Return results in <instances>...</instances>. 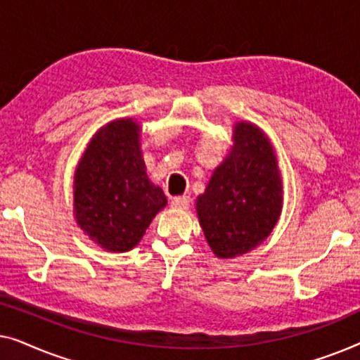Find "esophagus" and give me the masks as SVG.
Segmentation results:
<instances>
[{
    "label": "esophagus",
    "mask_w": 360,
    "mask_h": 360,
    "mask_svg": "<svg viewBox=\"0 0 360 360\" xmlns=\"http://www.w3.org/2000/svg\"><path fill=\"white\" fill-rule=\"evenodd\" d=\"M172 208H179V210H186L190 205V196H175L170 201Z\"/></svg>",
    "instance_id": "obj_1"
}]
</instances>
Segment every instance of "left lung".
<instances>
[{"instance_id":"obj_1","label":"left lung","mask_w":360,"mask_h":360,"mask_svg":"<svg viewBox=\"0 0 360 360\" xmlns=\"http://www.w3.org/2000/svg\"><path fill=\"white\" fill-rule=\"evenodd\" d=\"M233 149L211 175L196 213L216 257L233 259L269 238L282 211V176L269 137L236 122Z\"/></svg>"}]
</instances>
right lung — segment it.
Masks as SVG:
<instances>
[{
    "instance_id": "right-lung-1",
    "label": "right lung",
    "mask_w": 360,
    "mask_h": 360,
    "mask_svg": "<svg viewBox=\"0 0 360 360\" xmlns=\"http://www.w3.org/2000/svg\"><path fill=\"white\" fill-rule=\"evenodd\" d=\"M165 205L164 191L147 176L141 126L132 117L103 126L73 176L78 226L105 250L126 252L139 244Z\"/></svg>"
}]
</instances>
